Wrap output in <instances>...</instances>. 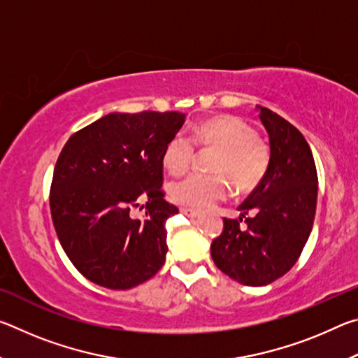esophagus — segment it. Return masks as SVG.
I'll return each instance as SVG.
<instances>
[{
	"label": "esophagus",
	"instance_id": "1",
	"mask_svg": "<svg viewBox=\"0 0 358 358\" xmlns=\"http://www.w3.org/2000/svg\"><path fill=\"white\" fill-rule=\"evenodd\" d=\"M180 211L183 215H186V216H189V217H196L197 215H199V211L197 210H194V208H187V207H180Z\"/></svg>",
	"mask_w": 358,
	"mask_h": 358
}]
</instances>
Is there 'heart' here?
<instances>
[{
    "instance_id": "1",
    "label": "heart",
    "mask_w": 358,
    "mask_h": 358,
    "mask_svg": "<svg viewBox=\"0 0 358 358\" xmlns=\"http://www.w3.org/2000/svg\"><path fill=\"white\" fill-rule=\"evenodd\" d=\"M215 150L208 164L213 173H189L169 186V196L181 207L205 208L227 197L232 183L238 192H250L262 183L270 166V150L256 132L238 117L205 120L191 132V138L175 134L162 148V166L172 175L186 172L196 148Z\"/></svg>"
}]
</instances>
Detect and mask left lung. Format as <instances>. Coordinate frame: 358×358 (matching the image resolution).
<instances>
[{
    "label": "left lung",
    "instance_id": "8db88e82",
    "mask_svg": "<svg viewBox=\"0 0 358 358\" xmlns=\"http://www.w3.org/2000/svg\"><path fill=\"white\" fill-rule=\"evenodd\" d=\"M259 108L270 138L268 172L238 207V220L224 217L221 235L211 241L217 268L252 287L276 281L295 265L311 234L317 202L310 145L287 120Z\"/></svg>",
    "mask_w": 358,
    "mask_h": 358
}]
</instances>
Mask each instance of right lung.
<instances>
[{
	"label": "right lung",
	"mask_w": 358,
	"mask_h": 358,
	"mask_svg": "<svg viewBox=\"0 0 358 358\" xmlns=\"http://www.w3.org/2000/svg\"><path fill=\"white\" fill-rule=\"evenodd\" d=\"M183 123L180 112L108 113L66 142L50 211L59 243L87 280L131 289L164 265L166 221L178 208L164 201L161 156ZM132 206L145 208L142 218Z\"/></svg>",
	"instance_id": "add662e5"
}]
</instances>
